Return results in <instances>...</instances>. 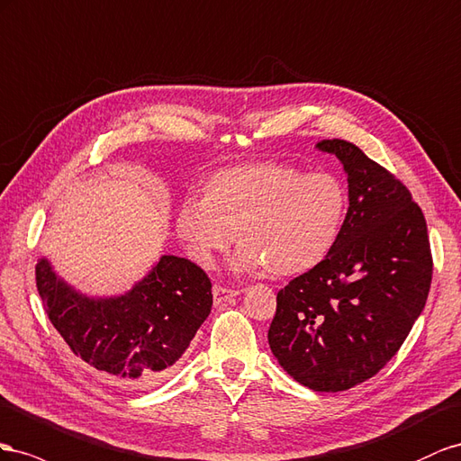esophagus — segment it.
<instances>
[{
    "label": "esophagus",
    "mask_w": 461,
    "mask_h": 461,
    "mask_svg": "<svg viewBox=\"0 0 461 461\" xmlns=\"http://www.w3.org/2000/svg\"><path fill=\"white\" fill-rule=\"evenodd\" d=\"M212 295H214V303H223L230 297L240 295V289H231V287H223V285H214L212 287Z\"/></svg>",
    "instance_id": "obj_1"
}]
</instances>
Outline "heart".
Here are the masks:
<instances>
[{
    "label": "heart",
    "instance_id": "obj_1",
    "mask_svg": "<svg viewBox=\"0 0 461 461\" xmlns=\"http://www.w3.org/2000/svg\"><path fill=\"white\" fill-rule=\"evenodd\" d=\"M346 210L348 191L338 176L257 164L210 177L204 199L183 201L176 228L203 265L226 253L240 233V270L295 276L321 265L332 251Z\"/></svg>",
    "mask_w": 461,
    "mask_h": 461
}]
</instances>
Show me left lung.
Returning <instances> with one entry per match:
<instances>
[{"instance_id":"obj_1","label":"left lung","mask_w":461,"mask_h":461,"mask_svg":"<svg viewBox=\"0 0 461 461\" xmlns=\"http://www.w3.org/2000/svg\"><path fill=\"white\" fill-rule=\"evenodd\" d=\"M348 176L349 208L328 257L276 297L268 344L314 392L375 376L425 309L432 280L427 221L411 193L353 142L321 140Z\"/></svg>"}]
</instances>
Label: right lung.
I'll list each match as a JSON object with an SVG mask.
<instances>
[{"instance_id": "obj_1", "label": "right lung", "mask_w": 461, "mask_h": 461, "mask_svg": "<svg viewBox=\"0 0 461 461\" xmlns=\"http://www.w3.org/2000/svg\"><path fill=\"white\" fill-rule=\"evenodd\" d=\"M44 309L69 349L120 388L160 383L212 309V284L194 262L164 255L123 295L90 297L36 265Z\"/></svg>"}]
</instances>
